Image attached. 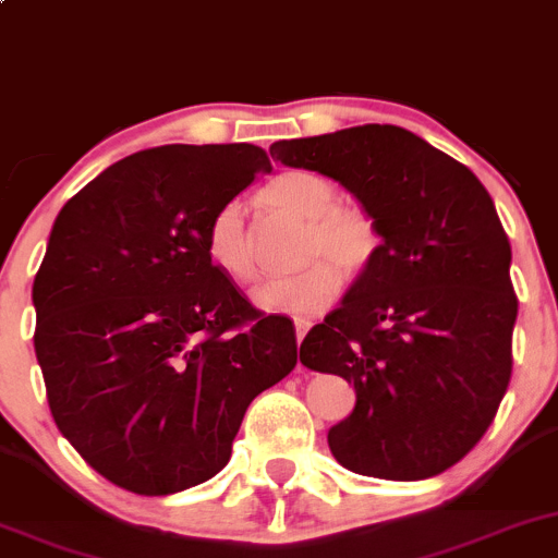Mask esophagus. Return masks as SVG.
<instances>
[{
    "mask_svg": "<svg viewBox=\"0 0 558 558\" xmlns=\"http://www.w3.org/2000/svg\"><path fill=\"white\" fill-rule=\"evenodd\" d=\"M307 329H311V324H307L305 318H296V343H302V338L307 335Z\"/></svg>",
    "mask_w": 558,
    "mask_h": 558,
    "instance_id": "1",
    "label": "esophagus"
}]
</instances>
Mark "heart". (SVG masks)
Returning <instances> with one entry per match:
<instances>
[{"label":"heart","instance_id":"obj_1","mask_svg":"<svg viewBox=\"0 0 558 558\" xmlns=\"http://www.w3.org/2000/svg\"><path fill=\"white\" fill-rule=\"evenodd\" d=\"M262 202L305 223L296 258L307 264L294 278L272 280L253 291V302L262 311L316 316L338 296V272L354 278L376 258L381 245L376 218L356 204H340L338 185L318 171H283L264 187ZM204 247L215 272L231 283L247 286L256 278L251 231L240 202H226L215 209Z\"/></svg>","mask_w":558,"mask_h":558}]
</instances>
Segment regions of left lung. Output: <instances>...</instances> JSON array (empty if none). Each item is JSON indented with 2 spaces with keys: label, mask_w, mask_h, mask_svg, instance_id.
I'll return each mask as SVG.
<instances>
[{
  "label": "left lung",
  "mask_w": 558,
  "mask_h": 558,
  "mask_svg": "<svg viewBox=\"0 0 558 558\" xmlns=\"http://www.w3.org/2000/svg\"><path fill=\"white\" fill-rule=\"evenodd\" d=\"M376 218V258L300 345L302 365L354 384L327 434L335 461L378 480L456 466L494 423L512 373L518 296L494 198L463 163L395 124L269 147Z\"/></svg>",
  "instance_id": "1"
}]
</instances>
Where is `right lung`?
<instances>
[{
    "instance_id": "obj_1",
    "label": "right lung",
    "mask_w": 558,
    "mask_h": 558,
    "mask_svg": "<svg viewBox=\"0 0 558 558\" xmlns=\"http://www.w3.org/2000/svg\"><path fill=\"white\" fill-rule=\"evenodd\" d=\"M272 171L253 144H169L108 166L53 220L35 354L53 423L108 483L169 496L231 458L247 405L296 365L294 324L215 272V209Z\"/></svg>"
}]
</instances>
